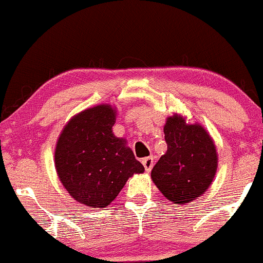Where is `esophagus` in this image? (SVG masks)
<instances>
[{"label": "esophagus", "instance_id": "obj_1", "mask_svg": "<svg viewBox=\"0 0 263 263\" xmlns=\"http://www.w3.org/2000/svg\"><path fill=\"white\" fill-rule=\"evenodd\" d=\"M142 164L145 166V171L150 172L154 166V158L153 156H147V158L142 159Z\"/></svg>", "mask_w": 263, "mask_h": 263}]
</instances>
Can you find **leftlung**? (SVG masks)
<instances>
[{"mask_svg":"<svg viewBox=\"0 0 263 263\" xmlns=\"http://www.w3.org/2000/svg\"><path fill=\"white\" fill-rule=\"evenodd\" d=\"M166 153L151 171V178L172 202L184 205L200 197L217 169L216 147L201 124L185 123L174 115L164 126Z\"/></svg>","mask_w":263,"mask_h":263,"instance_id":"8db88e82","label":"left lung"}]
</instances>
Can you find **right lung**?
Masks as SVG:
<instances>
[{
	"mask_svg": "<svg viewBox=\"0 0 263 263\" xmlns=\"http://www.w3.org/2000/svg\"><path fill=\"white\" fill-rule=\"evenodd\" d=\"M116 110L108 104L82 110L58 137L54 165L71 197L89 208L103 209L118 196L127 179L145 168L113 135Z\"/></svg>",
	"mask_w": 263,
	"mask_h": 263,
	"instance_id": "obj_1",
	"label": "right lung"
}]
</instances>
